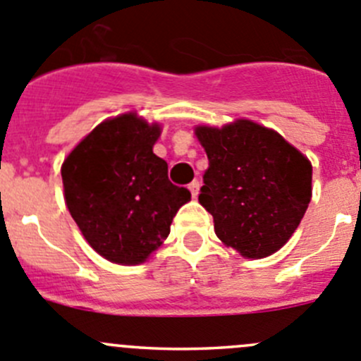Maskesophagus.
Listing matches in <instances>:
<instances>
[{"label":"esophagus","mask_w":361,"mask_h":361,"mask_svg":"<svg viewBox=\"0 0 361 361\" xmlns=\"http://www.w3.org/2000/svg\"><path fill=\"white\" fill-rule=\"evenodd\" d=\"M199 187H201V185H199V181H197V180H194V181H192L190 185H188V190H190L192 197H197V194H199Z\"/></svg>","instance_id":"34e87169"}]
</instances>
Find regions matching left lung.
I'll use <instances>...</instances> for the list:
<instances>
[{"instance_id":"obj_1","label":"left lung","mask_w":361,"mask_h":361,"mask_svg":"<svg viewBox=\"0 0 361 361\" xmlns=\"http://www.w3.org/2000/svg\"><path fill=\"white\" fill-rule=\"evenodd\" d=\"M209 167L199 202L215 234L243 257L277 252L302 222L312 197V166L275 130L248 120L197 127Z\"/></svg>"}]
</instances>
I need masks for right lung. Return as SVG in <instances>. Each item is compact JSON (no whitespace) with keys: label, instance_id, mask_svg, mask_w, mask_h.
Returning <instances> with one entry per match:
<instances>
[{"label":"right lung","instance_id":"obj_1","mask_svg":"<svg viewBox=\"0 0 361 361\" xmlns=\"http://www.w3.org/2000/svg\"><path fill=\"white\" fill-rule=\"evenodd\" d=\"M159 125L134 113L93 128L65 159L63 188L68 212L100 255L139 264L169 236L190 192L167 178V162L153 153Z\"/></svg>","mask_w":361,"mask_h":361}]
</instances>
